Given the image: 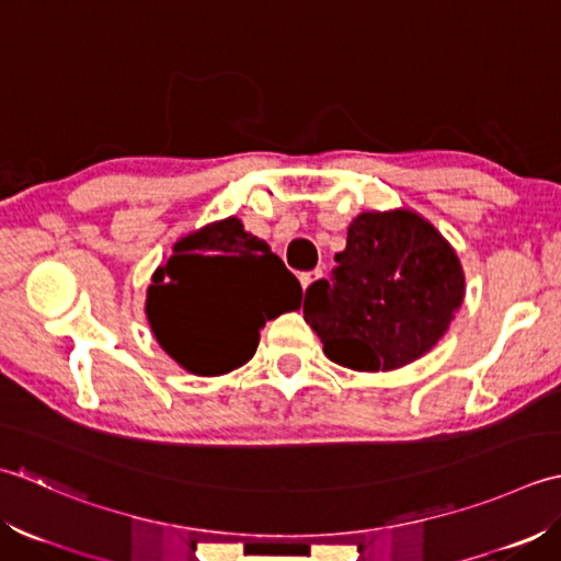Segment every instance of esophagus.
Returning <instances> with one entry per match:
<instances>
[{
    "label": "esophagus",
    "instance_id": "1",
    "mask_svg": "<svg viewBox=\"0 0 561 561\" xmlns=\"http://www.w3.org/2000/svg\"><path fill=\"white\" fill-rule=\"evenodd\" d=\"M319 278H322V271H307V273H300V283H302V288L307 290V288H310V285L314 283V280H319Z\"/></svg>",
    "mask_w": 561,
    "mask_h": 561
}]
</instances>
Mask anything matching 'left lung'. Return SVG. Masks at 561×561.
<instances>
[{"instance_id":"1","label":"left lung","mask_w":561,"mask_h":561,"mask_svg":"<svg viewBox=\"0 0 561 561\" xmlns=\"http://www.w3.org/2000/svg\"><path fill=\"white\" fill-rule=\"evenodd\" d=\"M329 278L305 293V322L329 360L394 370L424 356L462 305L465 278L450 244L409 210L363 213Z\"/></svg>"}]
</instances>
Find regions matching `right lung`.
<instances>
[{"label": "right lung", "mask_w": 561, "mask_h": 561, "mask_svg": "<svg viewBox=\"0 0 561 561\" xmlns=\"http://www.w3.org/2000/svg\"><path fill=\"white\" fill-rule=\"evenodd\" d=\"M302 288L237 217L174 244L147 290V317L171 358L196 375H222L256 353L266 319L300 307Z\"/></svg>", "instance_id": "add662e5"}]
</instances>
